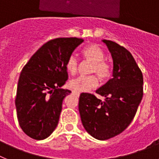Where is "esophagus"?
<instances>
[{
	"label": "esophagus",
	"mask_w": 159,
	"mask_h": 159,
	"mask_svg": "<svg viewBox=\"0 0 159 159\" xmlns=\"http://www.w3.org/2000/svg\"><path fill=\"white\" fill-rule=\"evenodd\" d=\"M73 93H75V94H77V95H80V92H77V91H73Z\"/></svg>",
	"instance_id": "obj_1"
}]
</instances>
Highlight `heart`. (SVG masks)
Wrapping results in <instances>:
<instances>
[{"label": "heart", "instance_id": "heart-1", "mask_svg": "<svg viewBox=\"0 0 159 159\" xmlns=\"http://www.w3.org/2000/svg\"><path fill=\"white\" fill-rule=\"evenodd\" d=\"M83 56L87 60L92 63L91 73L97 74L102 80H106L111 75V65L104 60L103 51L95 44H90L83 49ZM79 62L74 55L70 56L66 61V69L71 75L78 71ZM99 84V79L95 75L89 76H78L71 80L69 85L72 89L78 92H88Z\"/></svg>", "mask_w": 159, "mask_h": 159}]
</instances>
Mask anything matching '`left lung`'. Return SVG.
Wrapping results in <instances>:
<instances>
[{
  "label": "left lung",
  "instance_id": "left-lung-1",
  "mask_svg": "<svg viewBox=\"0 0 159 159\" xmlns=\"http://www.w3.org/2000/svg\"><path fill=\"white\" fill-rule=\"evenodd\" d=\"M113 59V78L96 90L104 101L81 93L79 111L84 128L92 137L107 140L118 135L134 119L143 95V76L131 53L111 40H102Z\"/></svg>",
  "mask_w": 159,
  "mask_h": 159
}]
</instances>
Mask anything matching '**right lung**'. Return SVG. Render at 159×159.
<instances>
[{"label": "right lung", "instance_id": "obj_1", "mask_svg": "<svg viewBox=\"0 0 159 159\" xmlns=\"http://www.w3.org/2000/svg\"><path fill=\"white\" fill-rule=\"evenodd\" d=\"M82 42L76 37L49 40L24 66L15 100L16 116L20 128L33 139H44L57 127L63 100L71 93L61 88L68 79L66 61Z\"/></svg>", "mask_w": 159, "mask_h": 159}]
</instances>
